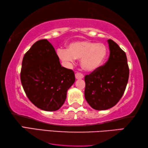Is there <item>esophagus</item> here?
<instances>
[{
    "instance_id": "esophagus-1",
    "label": "esophagus",
    "mask_w": 148,
    "mask_h": 148,
    "mask_svg": "<svg viewBox=\"0 0 148 148\" xmlns=\"http://www.w3.org/2000/svg\"><path fill=\"white\" fill-rule=\"evenodd\" d=\"M75 78L77 79H83L84 78V75L83 74L81 73H79L77 72V73H75Z\"/></svg>"
}]
</instances>
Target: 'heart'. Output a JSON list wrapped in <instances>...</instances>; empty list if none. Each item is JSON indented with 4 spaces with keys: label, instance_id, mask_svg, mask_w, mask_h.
<instances>
[{
    "label": "heart",
    "instance_id": "obj_1",
    "mask_svg": "<svg viewBox=\"0 0 148 148\" xmlns=\"http://www.w3.org/2000/svg\"><path fill=\"white\" fill-rule=\"evenodd\" d=\"M108 52V47L103 43L77 40L69 43L67 50H58V54L62 61L67 63L73 62L75 58H81L82 68L86 71H94L103 64Z\"/></svg>",
    "mask_w": 148,
    "mask_h": 148
}]
</instances>
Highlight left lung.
<instances>
[{"mask_svg": "<svg viewBox=\"0 0 148 148\" xmlns=\"http://www.w3.org/2000/svg\"><path fill=\"white\" fill-rule=\"evenodd\" d=\"M110 54L106 64L84 77V97L92 108L106 110L118 103L129 77L125 52L113 40H108Z\"/></svg>", "mask_w": 148, "mask_h": 148, "instance_id": "left-lung-1", "label": "left lung"}]
</instances>
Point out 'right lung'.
<instances>
[{"label": "right lung", "instance_id": "obj_1", "mask_svg": "<svg viewBox=\"0 0 148 148\" xmlns=\"http://www.w3.org/2000/svg\"><path fill=\"white\" fill-rule=\"evenodd\" d=\"M20 79L29 100L48 111L62 107L67 90L75 81L73 71L62 66L47 39L37 41L24 55Z\"/></svg>", "mask_w": 148, "mask_h": 148}]
</instances>
